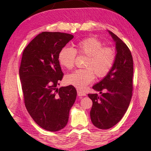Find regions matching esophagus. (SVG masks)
<instances>
[{"label": "esophagus", "mask_w": 151, "mask_h": 151, "mask_svg": "<svg viewBox=\"0 0 151 151\" xmlns=\"http://www.w3.org/2000/svg\"><path fill=\"white\" fill-rule=\"evenodd\" d=\"M78 95L79 97H82V96H85L86 93L84 92H82L81 91H78Z\"/></svg>", "instance_id": "obj_1"}]
</instances>
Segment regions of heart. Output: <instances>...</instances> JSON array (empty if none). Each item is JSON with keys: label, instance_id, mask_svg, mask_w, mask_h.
<instances>
[{"label": "heart", "instance_id": "1", "mask_svg": "<svg viewBox=\"0 0 151 151\" xmlns=\"http://www.w3.org/2000/svg\"><path fill=\"white\" fill-rule=\"evenodd\" d=\"M76 49L64 47L58 53L60 65L66 69H72L76 53L88 56L84 67L65 76V82L79 90H84L93 82L95 74L99 78L104 77L110 73L115 60V52L113 48L103 47L101 40L94 37L82 40L76 45Z\"/></svg>", "mask_w": 151, "mask_h": 151}]
</instances>
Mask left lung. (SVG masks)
Instances as JSON below:
<instances>
[{
  "instance_id": "1",
  "label": "left lung",
  "mask_w": 151,
  "mask_h": 151,
  "mask_svg": "<svg viewBox=\"0 0 151 151\" xmlns=\"http://www.w3.org/2000/svg\"><path fill=\"white\" fill-rule=\"evenodd\" d=\"M108 32L115 42L117 51L114 66L101 82L93 86V89L100 91V95L88 94L93 102L91 120L100 129H110L123 118L133 90V59L130 50L116 35L109 30Z\"/></svg>"
}]
</instances>
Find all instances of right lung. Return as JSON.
<instances>
[{
    "label": "right lung",
    "mask_w": 151,
    "mask_h": 151,
    "mask_svg": "<svg viewBox=\"0 0 151 151\" xmlns=\"http://www.w3.org/2000/svg\"><path fill=\"white\" fill-rule=\"evenodd\" d=\"M73 37L66 33L43 32L22 53L19 76L25 106L34 121L50 132L66 126L77 94L71 85L56 88L63 76L58 53Z\"/></svg>",
    "instance_id": "1"
}]
</instances>
